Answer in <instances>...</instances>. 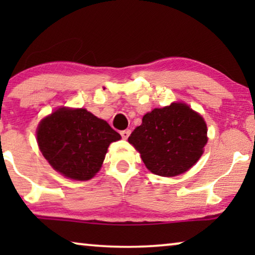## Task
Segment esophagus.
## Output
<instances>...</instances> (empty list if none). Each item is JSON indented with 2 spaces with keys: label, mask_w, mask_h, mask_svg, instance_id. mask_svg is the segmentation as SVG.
I'll list each match as a JSON object with an SVG mask.
<instances>
[{
  "label": "esophagus",
  "mask_w": 255,
  "mask_h": 255,
  "mask_svg": "<svg viewBox=\"0 0 255 255\" xmlns=\"http://www.w3.org/2000/svg\"><path fill=\"white\" fill-rule=\"evenodd\" d=\"M130 133H131V130H123V131H121V135H122V138L123 139H128V135H130Z\"/></svg>",
  "instance_id": "esophagus-1"
}]
</instances>
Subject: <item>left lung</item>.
<instances>
[{
	"mask_svg": "<svg viewBox=\"0 0 255 255\" xmlns=\"http://www.w3.org/2000/svg\"><path fill=\"white\" fill-rule=\"evenodd\" d=\"M203 117L186 103H172L153 109L142 117L128 137L140 153L146 168L160 176L172 177L190 169L203 154L208 142Z\"/></svg>",
	"mask_w": 255,
	"mask_h": 255,
	"instance_id": "1",
	"label": "left lung"
}]
</instances>
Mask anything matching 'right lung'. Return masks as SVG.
<instances>
[{"instance_id": "obj_1", "label": "right lung", "mask_w": 255, "mask_h": 255, "mask_svg": "<svg viewBox=\"0 0 255 255\" xmlns=\"http://www.w3.org/2000/svg\"><path fill=\"white\" fill-rule=\"evenodd\" d=\"M121 134L86 109L59 108L38 125L37 141L48 163L72 180H90L102 167L108 147Z\"/></svg>"}]
</instances>
